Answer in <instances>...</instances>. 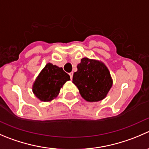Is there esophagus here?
<instances>
[{"instance_id": "obj_1", "label": "esophagus", "mask_w": 149, "mask_h": 149, "mask_svg": "<svg viewBox=\"0 0 149 149\" xmlns=\"http://www.w3.org/2000/svg\"><path fill=\"white\" fill-rule=\"evenodd\" d=\"M69 75H70V79H73V72H70V73H69Z\"/></svg>"}]
</instances>
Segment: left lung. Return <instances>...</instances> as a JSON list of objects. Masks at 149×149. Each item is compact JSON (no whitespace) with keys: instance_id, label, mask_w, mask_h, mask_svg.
I'll return each mask as SVG.
<instances>
[{"instance_id":"1","label":"left lung","mask_w":149,"mask_h":149,"mask_svg":"<svg viewBox=\"0 0 149 149\" xmlns=\"http://www.w3.org/2000/svg\"><path fill=\"white\" fill-rule=\"evenodd\" d=\"M73 73V83L79 89L84 99L97 102L104 99L112 86L109 70L101 62L82 58Z\"/></svg>"}]
</instances>
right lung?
I'll return each mask as SVG.
<instances>
[{"label":"right lung","mask_w":149,"mask_h":149,"mask_svg":"<svg viewBox=\"0 0 149 149\" xmlns=\"http://www.w3.org/2000/svg\"><path fill=\"white\" fill-rule=\"evenodd\" d=\"M70 79L62 68L48 63L34 82L33 92L40 100L50 101L58 95L60 88Z\"/></svg>","instance_id":"1"}]
</instances>
